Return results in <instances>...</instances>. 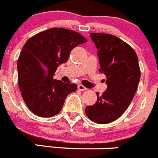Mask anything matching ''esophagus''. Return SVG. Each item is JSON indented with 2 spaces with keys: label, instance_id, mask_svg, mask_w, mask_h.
Returning a JSON list of instances; mask_svg holds the SVG:
<instances>
[{
  "label": "esophagus",
  "instance_id": "esophagus-1",
  "mask_svg": "<svg viewBox=\"0 0 158 158\" xmlns=\"http://www.w3.org/2000/svg\"><path fill=\"white\" fill-rule=\"evenodd\" d=\"M78 89H79V90H80V91H85V90H86L87 89L85 88V86H84V85H78Z\"/></svg>",
  "mask_w": 158,
  "mask_h": 158
}]
</instances>
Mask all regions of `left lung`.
I'll return each mask as SVG.
<instances>
[{
  "label": "left lung",
  "instance_id": "obj_1",
  "mask_svg": "<svg viewBox=\"0 0 158 158\" xmlns=\"http://www.w3.org/2000/svg\"><path fill=\"white\" fill-rule=\"evenodd\" d=\"M98 50L99 72L106 76V91L93 106L85 107L89 120L99 124L111 123L127 110L140 79L138 58L127 43L115 35L90 33Z\"/></svg>",
  "mask_w": 158,
  "mask_h": 158
}]
</instances>
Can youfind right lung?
Returning <instances> with one entry per match:
<instances>
[{
	"label": "right lung",
	"instance_id": "1",
	"mask_svg": "<svg viewBox=\"0 0 158 158\" xmlns=\"http://www.w3.org/2000/svg\"><path fill=\"white\" fill-rule=\"evenodd\" d=\"M86 38L78 32L52 27L29 38L23 46L17 68L18 85L29 110L41 117L58 114L65 98L76 91L75 83L53 78L59 65L65 63L72 50Z\"/></svg>",
	"mask_w": 158,
	"mask_h": 158
}]
</instances>
